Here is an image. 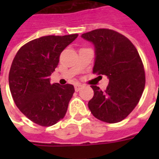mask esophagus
<instances>
[{
    "instance_id": "esophagus-1",
    "label": "esophagus",
    "mask_w": 159,
    "mask_h": 159,
    "mask_svg": "<svg viewBox=\"0 0 159 159\" xmlns=\"http://www.w3.org/2000/svg\"><path fill=\"white\" fill-rule=\"evenodd\" d=\"M74 87H75V90H76V92H78V91L83 88V85H82V84H76Z\"/></svg>"
}]
</instances>
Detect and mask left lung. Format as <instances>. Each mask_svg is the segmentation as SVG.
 <instances>
[{
  "label": "left lung",
  "instance_id": "obj_1",
  "mask_svg": "<svg viewBox=\"0 0 159 159\" xmlns=\"http://www.w3.org/2000/svg\"><path fill=\"white\" fill-rule=\"evenodd\" d=\"M81 36L94 46L93 72L109 79L105 91L91 86L94 94L89 108L100 121L118 123L134 109L145 88V70L139 52L127 37L112 30H94Z\"/></svg>",
  "mask_w": 159,
  "mask_h": 159
}]
</instances>
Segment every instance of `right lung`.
Listing matches in <instances>:
<instances>
[{
	"label": "right lung",
	"instance_id": "add662e5",
	"mask_svg": "<svg viewBox=\"0 0 159 159\" xmlns=\"http://www.w3.org/2000/svg\"><path fill=\"white\" fill-rule=\"evenodd\" d=\"M47 36L30 41L19 49L9 72V88L16 106L41 126H52L65 117L75 92L71 84H51L50 77L59 55L77 37Z\"/></svg>",
	"mask_w": 159,
	"mask_h": 159
}]
</instances>
